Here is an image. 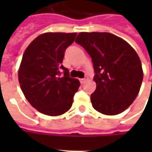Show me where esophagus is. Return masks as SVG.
<instances>
[{
    "label": "esophagus",
    "instance_id": "34e87169",
    "mask_svg": "<svg viewBox=\"0 0 152 152\" xmlns=\"http://www.w3.org/2000/svg\"><path fill=\"white\" fill-rule=\"evenodd\" d=\"M88 79H89V78H88V76H85V77L82 78V79H80V82L81 83V84H83V83L86 82V81L88 80Z\"/></svg>",
    "mask_w": 152,
    "mask_h": 152
}]
</instances>
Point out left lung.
Segmentation results:
<instances>
[{
    "label": "left lung",
    "mask_w": 152,
    "mask_h": 152,
    "mask_svg": "<svg viewBox=\"0 0 152 152\" xmlns=\"http://www.w3.org/2000/svg\"><path fill=\"white\" fill-rule=\"evenodd\" d=\"M92 58L97 87L93 107L108 115L120 114L139 93L143 79L142 63L129 44L109 32H80L76 39Z\"/></svg>",
    "instance_id": "1"
}]
</instances>
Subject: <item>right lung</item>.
<instances>
[{
	"instance_id": "right-lung-1",
	"label": "right lung",
	"mask_w": 152,
	"mask_h": 152,
	"mask_svg": "<svg viewBox=\"0 0 152 152\" xmlns=\"http://www.w3.org/2000/svg\"><path fill=\"white\" fill-rule=\"evenodd\" d=\"M76 37V33H44L28 45L23 55L18 70L20 87L30 104L43 114L59 115L72 105L80 81L70 77L69 71L62 63L65 50Z\"/></svg>"
}]
</instances>
